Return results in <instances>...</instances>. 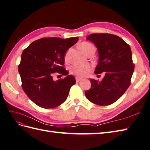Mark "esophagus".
<instances>
[{"mask_svg":"<svg viewBox=\"0 0 150 150\" xmlns=\"http://www.w3.org/2000/svg\"><path fill=\"white\" fill-rule=\"evenodd\" d=\"M75 79H76V81L77 82H80V81H81V80H82V79L80 78V77H78V76H76V77L75 78Z\"/></svg>","mask_w":150,"mask_h":150,"instance_id":"esophagus-1","label":"esophagus"}]
</instances>
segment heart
I'll use <instances>...</instances> for the list:
<instances>
[{"label": "heart", "instance_id": "1", "mask_svg": "<svg viewBox=\"0 0 150 150\" xmlns=\"http://www.w3.org/2000/svg\"><path fill=\"white\" fill-rule=\"evenodd\" d=\"M80 48L83 52L87 55H89L91 53H94L96 48L94 46L88 42H83L80 45ZM65 60L68 59V54L65 55ZM92 70V68L89 64L86 65H78L75 64L72 66L70 68V72L72 74H74L79 77H83L87 76Z\"/></svg>", "mask_w": 150, "mask_h": 150}]
</instances>
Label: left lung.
Segmentation results:
<instances>
[{
    "label": "left lung",
    "mask_w": 150,
    "mask_h": 150,
    "mask_svg": "<svg viewBox=\"0 0 150 150\" xmlns=\"http://www.w3.org/2000/svg\"><path fill=\"white\" fill-rule=\"evenodd\" d=\"M87 39L98 48L99 62L96 74H105L101 81L91 79V87L85 92L89 100L99 106L117 101L130 85L134 64L130 46L117 35L92 33Z\"/></svg>",
    "instance_id": "left-lung-1"
}]
</instances>
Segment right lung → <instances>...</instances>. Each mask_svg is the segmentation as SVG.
<instances>
[{
  "label": "right lung",
  "mask_w": 150,
  "mask_h": 150,
  "mask_svg": "<svg viewBox=\"0 0 150 150\" xmlns=\"http://www.w3.org/2000/svg\"><path fill=\"white\" fill-rule=\"evenodd\" d=\"M78 40L77 37L65 39L42 38L33 42L23 51L18 66L21 86L37 106L45 109L54 108L66 101L76 80L63 67L64 55ZM56 72L67 76L54 81L52 75Z\"/></svg>",
  "instance_id": "right-lung-1"
}]
</instances>
